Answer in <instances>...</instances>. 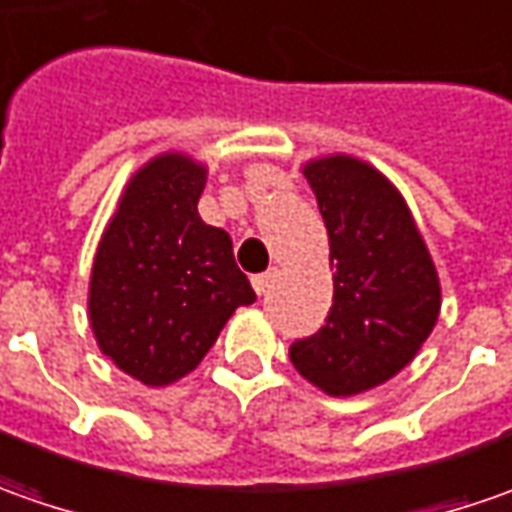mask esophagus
<instances>
[{
	"mask_svg": "<svg viewBox=\"0 0 512 512\" xmlns=\"http://www.w3.org/2000/svg\"><path fill=\"white\" fill-rule=\"evenodd\" d=\"M274 280H277V269H269V272L255 274V277H252V286H255L257 294H266V291L272 289Z\"/></svg>",
	"mask_w": 512,
	"mask_h": 512,
	"instance_id": "obj_1",
	"label": "esophagus"
}]
</instances>
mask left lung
<instances>
[{
	"instance_id": "obj_1",
	"label": "left lung",
	"mask_w": 512,
	"mask_h": 512,
	"mask_svg": "<svg viewBox=\"0 0 512 512\" xmlns=\"http://www.w3.org/2000/svg\"><path fill=\"white\" fill-rule=\"evenodd\" d=\"M303 175L328 229L334 300L326 326L291 343L289 357L320 391L354 397L414 360L439 317V277L411 209L382 172L328 155Z\"/></svg>"
}]
</instances>
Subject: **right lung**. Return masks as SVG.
<instances>
[{
  "instance_id": "add662e5",
  "label": "right lung",
  "mask_w": 512,
  "mask_h": 512,
  "mask_svg": "<svg viewBox=\"0 0 512 512\" xmlns=\"http://www.w3.org/2000/svg\"><path fill=\"white\" fill-rule=\"evenodd\" d=\"M206 169L181 152L152 158L127 184L90 277L98 348L130 377L161 388L189 374L255 291L232 238L206 226Z\"/></svg>"
}]
</instances>
